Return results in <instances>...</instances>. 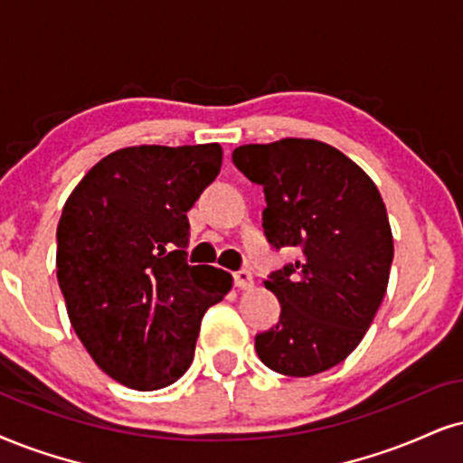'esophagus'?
I'll return each mask as SVG.
<instances>
[{
  "label": "esophagus",
  "mask_w": 463,
  "mask_h": 463,
  "mask_svg": "<svg viewBox=\"0 0 463 463\" xmlns=\"http://www.w3.org/2000/svg\"><path fill=\"white\" fill-rule=\"evenodd\" d=\"M236 285H238V289H242V292H249V289H253L255 288L253 272H250V270L236 272Z\"/></svg>",
  "instance_id": "1"
}]
</instances>
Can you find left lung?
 <instances>
[{"label": "left lung", "mask_w": 463, "mask_h": 463, "mask_svg": "<svg viewBox=\"0 0 463 463\" xmlns=\"http://www.w3.org/2000/svg\"><path fill=\"white\" fill-rule=\"evenodd\" d=\"M233 163L264 186L268 241L300 253L264 281L281 319L255 336V350L277 373H322L356 350L389 288L395 249L386 205L373 180L324 141L241 146Z\"/></svg>", "instance_id": "1"}]
</instances>
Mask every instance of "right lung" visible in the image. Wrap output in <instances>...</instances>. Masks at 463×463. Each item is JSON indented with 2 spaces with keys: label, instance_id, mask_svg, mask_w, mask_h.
I'll return each instance as SVG.
<instances>
[{
  "label": "right lung",
  "instance_id": "1",
  "mask_svg": "<svg viewBox=\"0 0 463 463\" xmlns=\"http://www.w3.org/2000/svg\"><path fill=\"white\" fill-rule=\"evenodd\" d=\"M219 144L130 146L72 188L57 225V283L94 363L135 391L174 384L191 367L203 313L233 277L188 266L186 213L216 178Z\"/></svg>",
  "mask_w": 463,
  "mask_h": 463
}]
</instances>
